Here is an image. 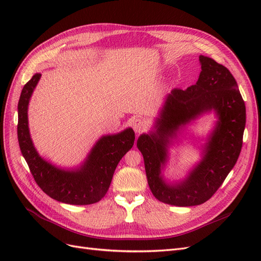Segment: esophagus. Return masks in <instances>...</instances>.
Wrapping results in <instances>:
<instances>
[{
	"instance_id": "1",
	"label": "esophagus",
	"mask_w": 261,
	"mask_h": 261,
	"mask_svg": "<svg viewBox=\"0 0 261 261\" xmlns=\"http://www.w3.org/2000/svg\"><path fill=\"white\" fill-rule=\"evenodd\" d=\"M133 128L136 133L143 132L146 128V122L143 118H136V120L133 122Z\"/></svg>"
}]
</instances>
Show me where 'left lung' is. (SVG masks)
<instances>
[{
    "label": "left lung",
    "mask_w": 261,
    "mask_h": 261,
    "mask_svg": "<svg viewBox=\"0 0 261 261\" xmlns=\"http://www.w3.org/2000/svg\"><path fill=\"white\" fill-rule=\"evenodd\" d=\"M199 60L198 82L169 94L158 121V135H141L137 140L151 193L158 200L178 207L201 204L216 194L239 159L246 124L245 102L230 70L211 58L200 55ZM212 108L219 115V123L204 160L186 181L167 185L160 176V169L166 157L167 137L180 124Z\"/></svg>",
    "instance_id": "obj_1"
}]
</instances>
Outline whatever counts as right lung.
Segmentation results:
<instances>
[{
    "label": "right lung",
    "instance_id": "obj_1",
    "mask_svg": "<svg viewBox=\"0 0 261 261\" xmlns=\"http://www.w3.org/2000/svg\"><path fill=\"white\" fill-rule=\"evenodd\" d=\"M40 77L41 74H35L20 93L17 124L20 151L36 183L51 198L70 204L98 202L106 196L118 162L132 149L135 133L128 128L116 135L102 137L81 170L63 171L54 168L39 156L28 129V102Z\"/></svg>",
    "mask_w": 261,
    "mask_h": 261
}]
</instances>
